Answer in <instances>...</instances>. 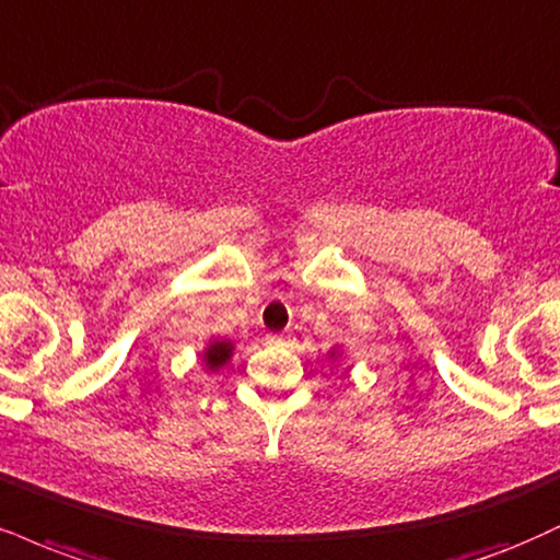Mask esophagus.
<instances>
[{
  "label": "esophagus",
  "instance_id": "34e87169",
  "mask_svg": "<svg viewBox=\"0 0 560 560\" xmlns=\"http://www.w3.org/2000/svg\"><path fill=\"white\" fill-rule=\"evenodd\" d=\"M268 345H271V347H289V336H284V334H268Z\"/></svg>",
  "mask_w": 560,
  "mask_h": 560
}]
</instances>
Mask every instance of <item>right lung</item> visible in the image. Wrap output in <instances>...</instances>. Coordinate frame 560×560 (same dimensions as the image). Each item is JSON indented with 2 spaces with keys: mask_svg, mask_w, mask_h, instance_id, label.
Returning a JSON list of instances; mask_svg holds the SVG:
<instances>
[{
  "mask_svg": "<svg viewBox=\"0 0 560 560\" xmlns=\"http://www.w3.org/2000/svg\"><path fill=\"white\" fill-rule=\"evenodd\" d=\"M232 349H234L232 341H213V345L208 347L203 354L206 365L211 370H219L229 360V357H232Z\"/></svg>",
  "mask_w": 560,
  "mask_h": 560,
  "instance_id": "right-lung-1",
  "label": "right lung"
}]
</instances>
